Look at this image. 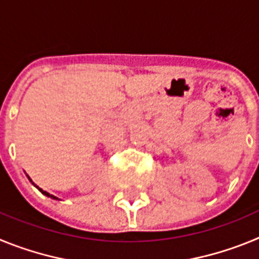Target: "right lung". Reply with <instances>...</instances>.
<instances>
[{"label":"right lung","instance_id":"add662e5","mask_svg":"<svg viewBox=\"0 0 259 259\" xmlns=\"http://www.w3.org/2000/svg\"><path fill=\"white\" fill-rule=\"evenodd\" d=\"M27 176H28V175H27ZM28 179H29V182H31V183H32V184L35 185L36 188H37V189H38V191H40V192H41V193L44 194V196H47V197H50V198H52V200H59V198H58V197H56V196H53V194L48 193V192H45V191H42V189H41V188H38L37 185H36V184H35V183L32 182V180H31V178H29V176H28Z\"/></svg>","mask_w":259,"mask_h":259}]
</instances>
